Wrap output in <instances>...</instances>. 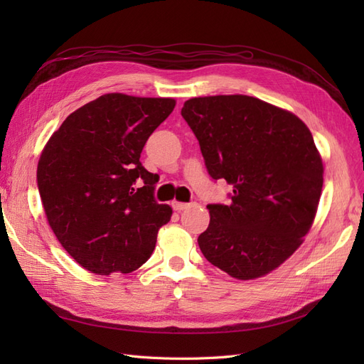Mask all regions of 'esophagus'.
Returning <instances> with one entry per match:
<instances>
[{"label": "esophagus", "instance_id": "1", "mask_svg": "<svg viewBox=\"0 0 364 364\" xmlns=\"http://www.w3.org/2000/svg\"><path fill=\"white\" fill-rule=\"evenodd\" d=\"M190 205H191V203H185V202H173V203H171L174 211H178V213L183 211V209H186V208H190Z\"/></svg>", "mask_w": 364, "mask_h": 364}]
</instances>
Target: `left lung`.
<instances>
[{
  "label": "left lung",
  "instance_id": "left-lung-1",
  "mask_svg": "<svg viewBox=\"0 0 364 364\" xmlns=\"http://www.w3.org/2000/svg\"><path fill=\"white\" fill-rule=\"evenodd\" d=\"M182 117L214 181L232 185L230 203H211L197 238L203 257L237 279L270 273L310 230L323 185L311 132L291 112L249 95L199 97Z\"/></svg>",
  "mask_w": 364,
  "mask_h": 364
}]
</instances>
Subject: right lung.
<instances>
[{
	"label": "right lung",
	"mask_w": 364,
	"mask_h": 364,
	"mask_svg": "<svg viewBox=\"0 0 364 364\" xmlns=\"http://www.w3.org/2000/svg\"><path fill=\"white\" fill-rule=\"evenodd\" d=\"M173 98L105 94L63 121L38 164L43 211L59 243L97 274L144 264L171 208L155 200L158 174L139 161Z\"/></svg>",
	"instance_id": "add662e5"
}]
</instances>
